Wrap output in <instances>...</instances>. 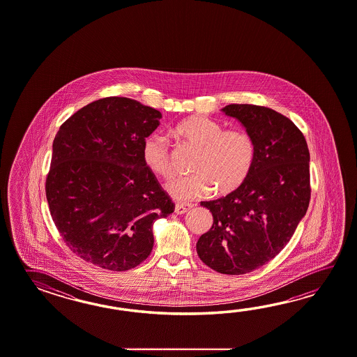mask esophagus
<instances>
[{"label": "esophagus", "instance_id": "esophagus-1", "mask_svg": "<svg viewBox=\"0 0 357 357\" xmlns=\"http://www.w3.org/2000/svg\"><path fill=\"white\" fill-rule=\"evenodd\" d=\"M192 206L194 204H191V203H177L175 206V213L183 214V213L189 212Z\"/></svg>", "mask_w": 357, "mask_h": 357}]
</instances>
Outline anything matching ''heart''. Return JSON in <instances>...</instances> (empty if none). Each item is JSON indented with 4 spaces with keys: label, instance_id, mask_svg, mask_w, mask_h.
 Returning <instances> with one entry per match:
<instances>
[{
    "label": "heart",
    "instance_id": "1",
    "mask_svg": "<svg viewBox=\"0 0 357 357\" xmlns=\"http://www.w3.org/2000/svg\"><path fill=\"white\" fill-rule=\"evenodd\" d=\"M174 132L199 152L192 166L195 174L171 183L169 192L175 199L204 197L213 190L217 195L226 197L240 189L249 178L258 149L255 139L248 131L225 130L212 119L197 114L178 122ZM142 154L145 166L152 174L165 180L172 178L174 166L165 137H148Z\"/></svg>",
    "mask_w": 357,
    "mask_h": 357
}]
</instances>
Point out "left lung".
Here are the masks:
<instances>
[{"instance_id":"1","label":"left lung","mask_w":357,"mask_h":357,"mask_svg":"<svg viewBox=\"0 0 357 357\" xmlns=\"http://www.w3.org/2000/svg\"><path fill=\"white\" fill-rule=\"evenodd\" d=\"M255 139L257 160L249 178L226 197L202 202L213 226L197 240L202 261L238 275L264 266L287 245L310 202V153L303 132L286 116L254 105H228Z\"/></svg>"}]
</instances>
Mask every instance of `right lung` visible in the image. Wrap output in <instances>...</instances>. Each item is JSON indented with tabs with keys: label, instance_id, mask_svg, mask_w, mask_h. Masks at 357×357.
Segmentation results:
<instances>
[{
	"label": "right lung",
	"instance_id": "obj_1",
	"mask_svg": "<svg viewBox=\"0 0 357 357\" xmlns=\"http://www.w3.org/2000/svg\"><path fill=\"white\" fill-rule=\"evenodd\" d=\"M160 119L137 100L108 97L61 125L46 197L56 227L79 258L123 272L152 252L154 220L175 211L142 154Z\"/></svg>",
	"mask_w": 357,
	"mask_h": 357
}]
</instances>
